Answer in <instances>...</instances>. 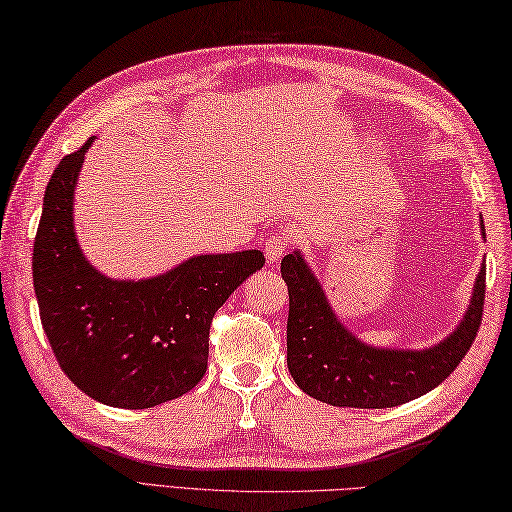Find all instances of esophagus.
<instances>
[{
  "label": "esophagus",
  "mask_w": 512,
  "mask_h": 512,
  "mask_svg": "<svg viewBox=\"0 0 512 512\" xmlns=\"http://www.w3.org/2000/svg\"><path fill=\"white\" fill-rule=\"evenodd\" d=\"M288 248H290V239L284 233H275L266 239L264 253L268 257V262H279L281 255H284Z\"/></svg>",
  "instance_id": "1"
}]
</instances>
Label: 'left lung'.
<instances>
[{
  "label": "left lung",
  "mask_w": 512,
  "mask_h": 512,
  "mask_svg": "<svg viewBox=\"0 0 512 512\" xmlns=\"http://www.w3.org/2000/svg\"><path fill=\"white\" fill-rule=\"evenodd\" d=\"M281 277L290 297V374L308 396L334 407L385 409L436 389L471 350L484 314L486 266L477 275L469 312L449 339L420 352L374 350L334 317L299 253L284 257Z\"/></svg>",
  "instance_id": "1"
}]
</instances>
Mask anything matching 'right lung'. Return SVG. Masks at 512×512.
I'll use <instances>...</instances> for the list:
<instances>
[{
  "instance_id": "add662e5",
  "label": "right lung",
  "mask_w": 512,
  "mask_h": 512,
  "mask_svg": "<svg viewBox=\"0 0 512 512\" xmlns=\"http://www.w3.org/2000/svg\"><path fill=\"white\" fill-rule=\"evenodd\" d=\"M92 140L59 162L43 195L32 248L39 317L59 367L83 394L147 409L200 383L215 312L266 257L259 250L200 255L147 281L96 273L72 224L74 184Z\"/></svg>"
}]
</instances>
